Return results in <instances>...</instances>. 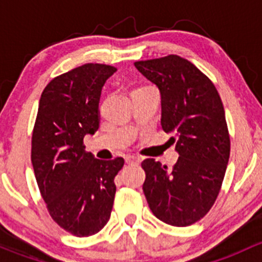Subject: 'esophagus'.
I'll return each instance as SVG.
<instances>
[{
    "instance_id": "34e87169",
    "label": "esophagus",
    "mask_w": 262,
    "mask_h": 262,
    "mask_svg": "<svg viewBox=\"0 0 262 262\" xmlns=\"http://www.w3.org/2000/svg\"><path fill=\"white\" fill-rule=\"evenodd\" d=\"M125 162L126 163H138L139 162V158L136 157V156H130L128 155L125 157Z\"/></svg>"
}]
</instances>
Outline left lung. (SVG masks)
I'll return each instance as SVG.
<instances>
[{
	"mask_svg": "<svg viewBox=\"0 0 262 262\" xmlns=\"http://www.w3.org/2000/svg\"><path fill=\"white\" fill-rule=\"evenodd\" d=\"M158 87L161 125L175 143L172 170L153 158L142 162L143 192L160 221L186 227L205 215L221 190L229 160L228 129L218 91L191 62L167 55L134 63Z\"/></svg>",
	"mask_w": 262,
	"mask_h": 262,
	"instance_id": "left-lung-1",
	"label": "left lung"
}]
</instances>
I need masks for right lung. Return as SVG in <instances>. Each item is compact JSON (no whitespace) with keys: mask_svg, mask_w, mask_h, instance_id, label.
Wrapping results in <instances>:
<instances>
[{"mask_svg":"<svg viewBox=\"0 0 262 262\" xmlns=\"http://www.w3.org/2000/svg\"><path fill=\"white\" fill-rule=\"evenodd\" d=\"M116 68L87 63L55 77L39 101L31 141L36 182L52 218L70 233L89 237L112 214L114 179L124 160L102 161L86 152L84 136L100 125L101 90Z\"/></svg>","mask_w":262,"mask_h":262,"instance_id":"right-lung-1","label":"right lung"}]
</instances>
